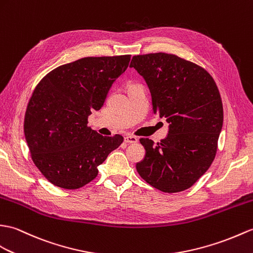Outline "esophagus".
I'll return each mask as SVG.
<instances>
[{
    "label": "esophagus",
    "mask_w": 253,
    "mask_h": 253,
    "mask_svg": "<svg viewBox=\"0 0 253 253\" xmlns=\"http://www.w3.org/2000/svg\"><path fill=\"white\" fill-rule=\"evenodd\" d=\"M126 143H137L138 142V138L134 136H126L124 138Z\"/></svg>",
    "instance_id": "1"
}]
</instances>
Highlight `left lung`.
Here are the masks:
<instances>
[{"mask_svg":"<svg viewBox=\"0 0 253 253\" xmlns=\"http://www.w3.org/2000/svg\"><path fill=\"white\" fill-rule=\"evenodd\" d=\"M130 68L148 84L154 114L169 124L167 138L157 144L140 139L145 156L137 171L160 191L189 189L207 171L218 148L223 105L215 82L202 67L165 52L133 56Z\"/></svg>","mask_w":253,"mask_h":253,"instance_id":"obj_1","label":"left lung"}]
</instances>
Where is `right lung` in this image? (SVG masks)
<instances>
[{"instance_id":"add662e5","label":"right lung","mask_w":253,"mask_h":253,"mask_svg":"<svg viewBox=\"0 0 253 253\" xmlns=\"http://www.w3.org/2000/svg\"><path fill=\"white\" fill-rule=\"evenodd\" d=\"M129 61L130 55L82 58L52 70L35 87L23 128L32 161L50 183L67 190L89 183L122 144L121 134L103 137L87 124Z\"/></svg>"}]
</instances>
